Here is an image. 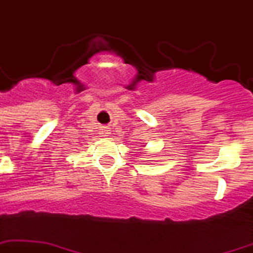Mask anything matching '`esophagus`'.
<instances>
[{"instance_id": "obj_1", "label": "esophagus", "mask_w": 253, "mask_h": 253, "mask_svg": "<svg viewBox=\"0 0 253 253\" xmlns=\"http://www.w3.org/2000/svg\"><path fill=\"white\" fill-rule=\"evenodd\" d=\"M109 131H110V130H109V127H102V128H101L102 136H109V133H110Z\"/></svg>"}]
</instances>
